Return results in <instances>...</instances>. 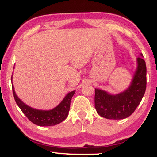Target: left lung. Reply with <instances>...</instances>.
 Here are the masks:
<instances>
[{"label": "left lung", "instance_id": "1", "mask_svg": "<svg viewBox=\"0 0 157 157\" xmlns=\"http://www.w3.org/2000/svg\"><path fill=\"white\" fill-rule=\"evenodd\" d=\"M136 60L137 67L130 86L117 94L95 89L94 106L98 114L109 120H122L134 113L146 89V65L142 55Z\"/></svg>", "mask_w": 157, "mask_h": 157}]
</instances>
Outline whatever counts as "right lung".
<instances>
[{"label":"right lung","instance_id":"add662e5","mask_svg":"<svg viewBox=\"0 0 157 157\" xmlns=\"http://www.w3.org/2000/svg\"><path fill=\"white\" fill-rule=\"evenodd\" d=\"M12 91L15 100L22 112L32 122L39 126H52L60 123L68 117L71 98L75 91L68 93L58 105L51 110H38L27 105L16 94L12 82Z\"/></svg>","mask_w":157,"mask_h":157}]
</instances>
